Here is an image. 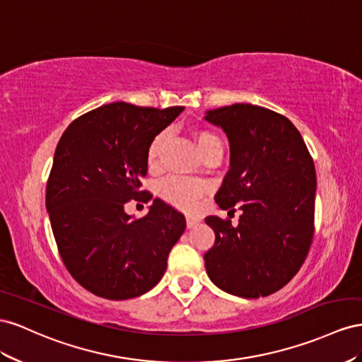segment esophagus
<instances>
[{
  "mask_svg": "<svg viewBox=\"0 0 362 362\" xmlns=\"http://www.w3.org/2000/svg\"><path fill=\"white\" fill-rule=\"evenodd\" d=\"M200 223V218H195V216H187V226L188 229H191V227L197 226Z\"/></svg>",
  "mask_w": 362,
  "mask_h": 362,
  "instance_id": "esophagus-1",
  "label": "esophagus"
}]
</instances>
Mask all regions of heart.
<instances>
[{
  "mask_svg": "<svg viewBox=\"0 0 362 362\" xmlns=\"http://www.w3.org/2000/svg\"><path fill=\"white\" fill-rule=\"evenodd\" d=\"M194 138L195 142H197V147L202 153V156H204V154L215 146H221V139L208 129L195 130ZM165 139H167V132H159L158 135L150 141L147 148V163L150 168H156L159 165ZM206 191H208V188H206V185H203L202 182L188 180L182 177H170L162 182L159 187V195L165 202L174 206V208L187 212H191L197 208L200 200L204 197Z\"/></svg>",
  "mask_w": 362,
  "mask_h": 362,
  "instance_id": "b5f03b06",
  "label": "heart"
}]
</instances>
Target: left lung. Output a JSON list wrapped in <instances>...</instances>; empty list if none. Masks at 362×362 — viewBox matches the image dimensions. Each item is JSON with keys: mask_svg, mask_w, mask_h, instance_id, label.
<instances>
[{"mask_svg": "<svg viewBox=\"0 0 362 362\" xmlns=\"http://www.w3.org/2000/svg\"><path fill=\"white\" fill-rule=\"evenodd\" d=\"M230 142V170L215 202L238 206V226L206 216L215 243L204 253L211 281L223 291L265 297L300 270L314 236L315 167L294 124L281 113L249 103L209 110Z\"/></svg>", "mask_w": 362, "mask_h": 362, "instance_id": "1", "label": "left lung"}]
</instances>
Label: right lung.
<instances>
[{
  "label": "right lung",
  "instance_id": "right-lung-1",
  "mask_svg": "<svg viewBox=\"0 0 362 362\" xmlns=\"http://www.w3.org/2000/svg\"><path fill=\"white\" fill-rule=\"evenodd\" d=\"M182 110L110 103L72 121L57 144L47 211L66 270L92 294L138 297L167 270L187 227L183 214L154 199L146 216L132 220L124 204L153 199L141 189L148 144Z\"/></svg>",
  "mask_w": 362,
  "mask_h": 362
}]
</instances>
